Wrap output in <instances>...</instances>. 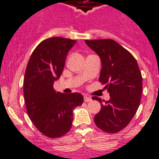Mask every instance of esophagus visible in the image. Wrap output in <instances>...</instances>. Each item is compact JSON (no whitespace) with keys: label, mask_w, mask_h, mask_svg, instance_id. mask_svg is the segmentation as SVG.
I'll use <instances>...</instances> for the list:
<instances>
[{"label":"esophagus","mask_w":159,"mask_h":159,"mask_svg":"<svg viewBox=\"0 0 159 159\" xmlns=\"http://www.w3.org/2000/svg\"><path fill=\"white\" fill-rule=\"evenodd\" d=\"M84 102H90V101H92V98L90 97V96H84Z\"/></svg>","instance_id":"obj_1"}]
</instances>
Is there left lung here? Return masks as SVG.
I'll return each instance as SVG.
<instances>
[{"label": "left lung", "mask_w": 159, "mask_h": 159, "mask_svg": "<svg viewBox=\"0 0 159 159\" xmlns=\"http://www.w3.org/2000/svg\"><path fill=\"white\" fill-rule=\"evenodd\" d=\"M84 41L100 56L102 68L99 81L106 84L104 89L110 94L108 101L93 97L101 104L94 121L106 133H118L128 125L140 106L143 89L141 72L133 55L114 40Z\"/></svg>", "instance_id": "1"}]
</instances>
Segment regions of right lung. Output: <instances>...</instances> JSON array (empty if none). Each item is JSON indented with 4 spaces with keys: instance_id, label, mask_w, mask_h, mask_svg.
<instances>
[{
    "instance_id": "obj_1",
    "label": "right lung",
    "mask_w": 159,
    "mask_h": 159,
    "mask_svg": "<svg viewBox=\"0 0 159 159\" xmlns=\"http://www.w3.org/2000/svg\"><path fill=\"white\" fill-rule=\"evenodd\" d=\"M75 43L60 37L45 39L34 50L26 66L23 94L27 114L35 127L50 138L60 137L70 131L73 111L83 103L80 93H56L53 88Z\"/></svg>"
}]
</instances>
